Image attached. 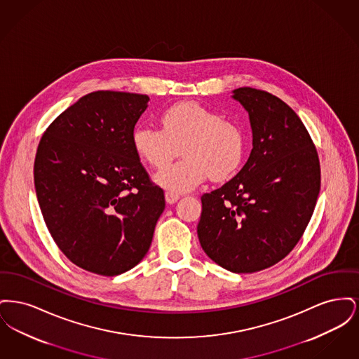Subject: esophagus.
Wrapping results in <instances>:
<instances>
[{
  "instance_id": "34e87169",
  "label": "esophagus",
  "mask_w": 359,
  "mask_h": 359,
  "mask_svg": "<svg viewBox=\"0 0 359 359\" xmlns=\"http://www.w3.org/2000/svg\"><path fill=\"white\" fill-rule=\"evenodd\" d=\"M179 195L177 194H172V192H165V201H167V203L168 205H173V203H176L177 201H179Z\"/></svg>"
}]
</instances>
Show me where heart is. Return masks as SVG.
I'll return each instance as SVG.
<instances>
[{
    "mask_svg": "<svg viewBox=\"0 0 359 359\" xmlns=\"http://www.w3.org/2000/svg\"><path fill=\"white\" fill-rule=\"evenodd\" d=\"M161 129L140 125L132 133L137 157L156 170L165 168L179 154L183 160L156 175V183L172 194L201 186L210 176L222 182L238 171L246 136L237 122L223 120L221 113L202 103L180 102L165 109Z\"/></svg>",
    "mask_w": 359,
    "mask_h": 359,
    "instance_id": "heart-1",
    "label": "heart"
}]
</instances>
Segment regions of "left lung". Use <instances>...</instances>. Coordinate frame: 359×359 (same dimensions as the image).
I'll list each match as a JSON object with an SVG mask.
<instances>
[{
  "mask_svg": "<svg viewBox=\"0 0 359 359\" xmlns=\"http://www.w3.org/2000/svg\"><path fill=\"white\" fill-rule=\"evenodd\" d=\"M253 149L242 170L202 196L198 237L205 255L234 273L266 269L302 238L320 191V164L304 123L271 93L239 87Z\"/></svg>",
  "mask_w": 359,
  "mask_h": 359,
  "instance_id": "left-lung-1",
  "label": "left lung"
}]
</instances>
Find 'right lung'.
I'll use <instances>...</instances> for the list:
<instances>
[{"mask_svg": "<svg viewBox=\"0 0 359 359\" xmlns=\"http://www.w3.org/2000/svg\"><path fill=\"white\" fill-rule=\"evenodd\" d=\"M148 95L94 91L47 128L34 158L39 205L57 248L91 273L117 276L145 257L164 211L132 145Z\"/></svg>", "mask_w": 359, "mask_h": 359, "instance_id": "add662e5", "label": "right lung"}]
</instances>
